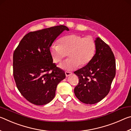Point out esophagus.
<instances>
[{
    "label": "esophagus",
    "instance_id": "esophagus-1",
    "mask_svg": "<svg viewBox=\"0 0 131 131\" xmlns=\"http://www.w3.org/2000/svg\"><path fill=\"white\" fill-rule=\"evenodd\" d=\"M65 74L66 77H69L72 74V73L70 72H65Z\"/></svg>",
    "mask_w": 131,
    "mask_h": 131
}]
</instances>
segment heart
I'll list each match as a JSON object with an SVG mask.
<instances>
[{
	"mask_svg": "<svg viewBox=\"0 0 131 131\" xmlns=\"http://www.w3.org/2000/svg\"><path fill=\"white\" fill-rule=\"evenodd\" d=\"M59 44L53 43L50 47V54L55 63L60 62L68 55L69 58L59 65V68L67 71L84 66L92 60L96 51V44L90 37H84L72 34L59 40Z\"/></svg>",
	"mask_w": 131,
	"mask_h": 131,
	"instance_id": "b5f03b06",
	"label": "heart"
}]
</instances>
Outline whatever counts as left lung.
I'll list each match as a JSON object with an SVG mask.
<instances>
[{
	"label": "left lung",
	"instance_id": "obj_1",
	"mask_svg": "<svg viewBox=\"0 0 131 131\" xmlns=\"http://www.w3.org/2000/svg\"><path fill=\"white\" fill-rule=\"evenodd\" d=\"M96 51L87 65L74 72L79 83L74 90L76 96L85 104L96 103L110 91L116 75V60L112 49L100 37L95 40Z\"/></svg>",
	"mask_w": 131,
	"mask_h": 131
}]
</instances>
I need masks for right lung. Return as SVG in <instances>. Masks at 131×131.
<instances>
[{"label":"right lung","instance_id":"obj_1","mask_svg":"<svg viewBox=\"0 0 131 131\" xmlns=\"http://www.w3.org/2000/svg\"><path fill=\"white\" fill-rule=\"evenodd\" d=\"M64 30L69 29L61 25L28 33L13 54V75L18 90L36 105L50 102L58 84L66 77L64 71L53 63L50 50Z\"/></svg>","mask_w":131,"mask_h":131}]
</instances>
